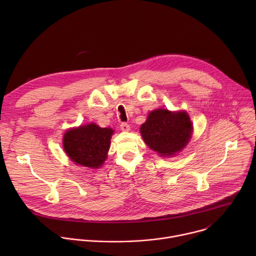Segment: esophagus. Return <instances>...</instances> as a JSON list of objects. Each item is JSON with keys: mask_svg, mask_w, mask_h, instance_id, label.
<instances>
[{"mask_svg": "<svg viewBox=\"0 0 256 256\" xmlns=\"http://www.w3.org/2000/svg\"><path fill=\"white\" fill-rule=\"evenodd\" d=\"M120 130H122V132H128V130H130V124H126V122H122V124H120Z\"/></svg>", "mask_w": 256, "mask_h": 256, "instance_id": "esophagus-1", "label": "esophagus"}]
</instances>
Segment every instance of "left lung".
Masks as SVG:
<instances>
[{
	"mask_svg": "<svg viewBox=\"0 0 256 256\" xmlns=\"http://www.w3.org/2000/svg\"><path fill=\"white\" fill-rule=\"evenodd\" d=\"M144 142L160 156H174L184 149L192 134V124L186 112H171L156 109L140 126Z\"/></svg>",
	"mask_w": 256,
	"mask_h": 256,
	"instance_id": "left-lung-1",
	"label": "left lung"
}]
</instances>
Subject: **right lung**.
Listing matches in <instances>:
<instances>
[{"label":"right lung","mask_w":256,"mask_h":256,"mask_svg":"<svg viewBox=\"0 0 256 256\" xmlns=\"http://www.w3.org/2000/svg\"><path fill=\"white\" fill-rule=\"evenodd\" d=\"M114 130L96 124L70 128L64 134V150L76 164L92 169L99 168L107 158Z\"/></svg>","instance_id":"add662e5"}]
</instances>
